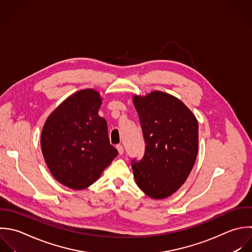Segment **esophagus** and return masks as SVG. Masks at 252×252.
Returning a JSON list of instances; mask_svg holds the SVG:
<instances>
[{"label":"esophagus","instance_id":"34e87169","mask_svg":"<svg viewBox=\"0 0 252 252\" xmlns=\"http://www.w3.org/2000/svg\"><path fill=\"white\" fill-rule=\"evenodd\" d=\"M117 149H118L120 155H123V154H124V147H123V145H121V144L117 145Z\"/></svg>","mask_w":252,"mask_h":252}]
</instances>
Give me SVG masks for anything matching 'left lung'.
Segmentation results:
<instances>
[{
    "instance_id": "1",
    "label": "left lung",
    "mask_w": 252,
    "mask_h": 252,
    "mask_svg": "<svg viewBox=\"0 0 252 252\" xmlns=\"http://www.w3.org/2000/svg\"><path fill=\"white\" fill-rule=\"evenodd\" d=\"M145 152L131 168L139 189L163 199L176 192L190 174L198 151V123L178 98L161 91L133 96Z\"/></svg>"
}]
</instances>
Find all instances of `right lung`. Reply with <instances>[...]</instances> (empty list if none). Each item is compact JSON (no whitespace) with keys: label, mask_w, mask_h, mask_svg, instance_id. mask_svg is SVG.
Instances as JSON below:
<instances>
[{"label":"right lung","mask_w":252,"mask_h":252,"mask_svg":"<svg viewBox=\"0 0 252 252\" xmlns=\"http://www.w3.org/2000/svg\"><path fill=\"white\" fill-rule=\"evenodd\" d=\"M101 103L97 91H77L48 117L43 126L45 162L54 178L69 189L91 186L118 156L110 144L107 122L98 115Z\"/></svg>","instance_id":"add662e5"}]
</instances>
